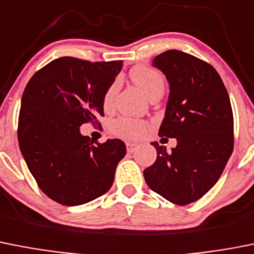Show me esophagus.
<instances>
[{"label": "esophagus", "instance_id": "1", "mask_svg": "<svg viewBox=\"0 0 254 254\" xmlns=\"http://www.w3.org/2000/svg\"><path fill=\"white\" fill-rule=\"evenodd\" d=\"M126 147H127V151H128V152H133V151L138 147V145L133 142H127L126 143Z\"/></svg>", "mask_w": 254, "mask_h": 254}]
</instances>
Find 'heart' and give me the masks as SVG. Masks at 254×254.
<instances>
[{
	"instance_id": "heart-1",
	"label": "heart",
	"mask_w": 254,
	"mask_h": 254,
	"mask_svg": "<svg viewBox=\"0 0 254 254\" xmlns=\"http://www.w3.org/2000/svg\"><path fill=\"white\" fill-rule=\"evenodd\" d=\"M131 79L134 81V84L142 90L148 98L151 95L157 92H164L165 78L159 70L145 66V65H138L134 66L129 71ZM117 83H113L104 95V107H108L111 104L113 95H115ZM148 128V125L142 120H136V118L129 117H118L113 120L109 125V132L113 136L120 137L125 139H138L146 133Z\"/></svg>"
}]
</instances>
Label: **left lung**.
I'll use <instances>...</instances> for the list:
<instances>
[{"label":"left lung","instance_id":"obj_1","mask_svg":"<svg viewBox=\"0 0 254 254\" xmlns=\"http://www.w3.org/2000/svg\"><path fill=\"white\" fill-rule=\"evenodd\" d=\"M170 95L159 136L178 139L171 152L152 143L157 159L143 175L150 189L178 205L196 201L215 185L234 148L233 111L213 65L167 50L153 59Z\"/></svg>","mask_w":254,"mask_h":254}]
</instances>
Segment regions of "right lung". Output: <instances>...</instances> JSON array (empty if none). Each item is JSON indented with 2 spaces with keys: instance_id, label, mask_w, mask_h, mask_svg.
<instances>
[{
  "instance_id": "right-lung-1",
  "label": "right lung",
  "mask_w": 254,
  "mask_h": 254,
  "mask_svg": "<svg viewBox=\"0 0 254 254\" xmlns=\"http://www.w3.org/2000/svg\"><path fill=\"white\" fill-rule=\"evenodd\" d=\"M122 60L89 62L63 57L37 70L22 94L18 115L20 150L41 191L66 206L106 194L125 157L121 139L93 142L80 126L101 123L104 95Z\"/></svg>"
}]
</instances>
